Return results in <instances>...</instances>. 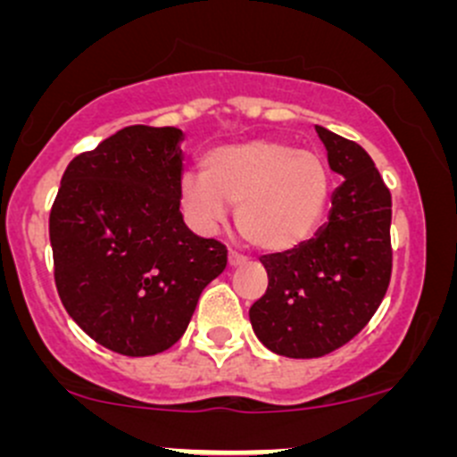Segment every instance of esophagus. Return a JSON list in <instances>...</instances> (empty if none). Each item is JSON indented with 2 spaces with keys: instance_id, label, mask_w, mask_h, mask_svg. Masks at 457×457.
Masks as SVG:
<instances>
[{
  "instance_id": "obj_1",
  "label": "esophagus",
  "mask_w": 457,
  "mask_h": 457,
  "mask_svg": "<svg viewBox=\"0 0 457 457\" xmlns=\"http://www.w3.org/2000/svg\"><path fill=\"white\" fill-rule=\"evenodd\" d=\"M228 262H229V267H243L247 262V258L241 256V254H237V252H229Z\"/></svg>"
}]
</instances>
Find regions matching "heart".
<instances>
[{"label":"heart","instance_id":"b5f03b06","mask_svg":"<svg viewBox=\"0 0 457 457\" xmlns=\"http://www.w3.org/2000/svg\"><path fill=\"white\" fill-rule=\"evenodd\" d=\"M331 174L316 152L285 141L254 139L219 145L201 159V177L181 179L187 220L210 232L237 207L243 241L262 252H287L314 234L325 214Z\"/></svg>","mask_w":457,"mask_h":457}]
</instances>
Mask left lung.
Here are the masks:
<instances>
[{
	"mask_svg": "<svg viewBox=\"0 0 457 457\" xmlns=\"http://www.w3.org/2000/svg\"><path fill=\"white\" fill-rule=\"evenodd\" d=\"M343 183L314 238L262 256L267 292L250 307L252 329L270 352L320 358L353 338L385 298L391 278V195L358 143L316 126Z\"/></svg>",
	"mask_w": 457,
	"mask_h": 457,
	"instance_id": "obj_1",
	"label": "left lung"
}]
</instances>
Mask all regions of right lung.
<instances>
[{
	"label": "right lung",
	"instance_id": "1",
	"mask_svg": "<svg viewBox=\"0 0 457 457\" xmlns=\"http://www.w3.org/2000/svg\"><path fill=\"white\" fill-rule=\"evenodd\" d=\"M179 128L128 126L75 156L50 210L54 285L72 320L123 356L186 334L228 250L183 223Z\"/></svg>",
	"mask_w": 457,
	"mask_h": 457
}]
</instances>
